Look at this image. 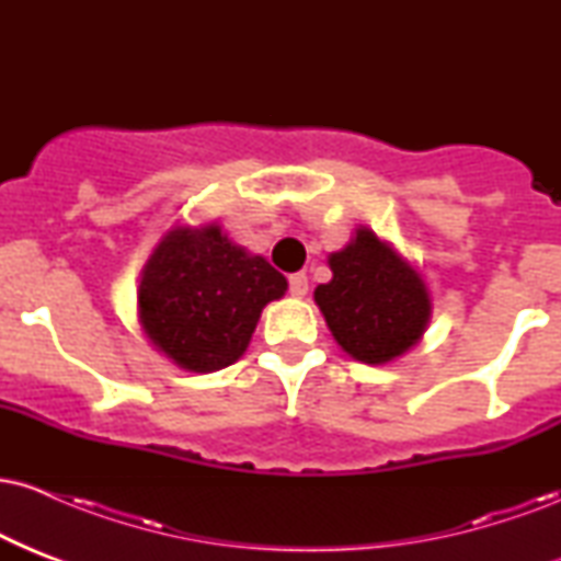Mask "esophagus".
Instances as JSON below:
<instances>
[{
  "instance_id": "esophagus-1",
  "label": "esophagus",
  "mask_w": 561,
  "mask_h": 561,
  "mask_svg": "<svg viewBox=\"0 0 561 561\" xmlns=\"http://www.w3.org/2000/svg\"><path fill=\"white\" fill-rule=\"evenodd\" d=\"M306 293H308V276L302 272L289 274V295H295V298H302Z\"/></svg>"
}]
</instances>
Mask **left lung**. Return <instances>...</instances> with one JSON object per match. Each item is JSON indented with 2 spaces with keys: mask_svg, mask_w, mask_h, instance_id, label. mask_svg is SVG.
I'll use <instances>...</instances> for the list:
<instances>
[{
  "mask_svg": "<svg viewBox=\"0 0 561 561\" xmlns=\"http://www.w3.org/2000/svg\"><path fill=\"white\" fill-rule=\"evenodd\" d=\"M330 268L332 282L319 285L313 300L345 353L385 364L422 337L430 321L427 287L375 231L358 229L356 240L330 255Z\"/></svg>",
  "mask_w": 561,
  "mask_h": 561,
  "instance_id": "8db88e82",
  "label": "left lung"
}]
</instances>
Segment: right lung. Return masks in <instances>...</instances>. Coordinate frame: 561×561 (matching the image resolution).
<instances>
[{"mask_svg": "<svg viewBox=\"0 0 561 561\" xmlns=\"http://www.w3.org/2000/svg\"><path fill=\"white\" fill-rule=\"evenodd\" d=\"M285 289L272 263L244 253L218 227L173 229L141 272L139 319L179 366L216 371L242 356L263 306Z\"/></svg>", "mask_w": 561, "mask_h": 561, "instance_id": "add662e5", "label": "right lung"}]
</instances>
